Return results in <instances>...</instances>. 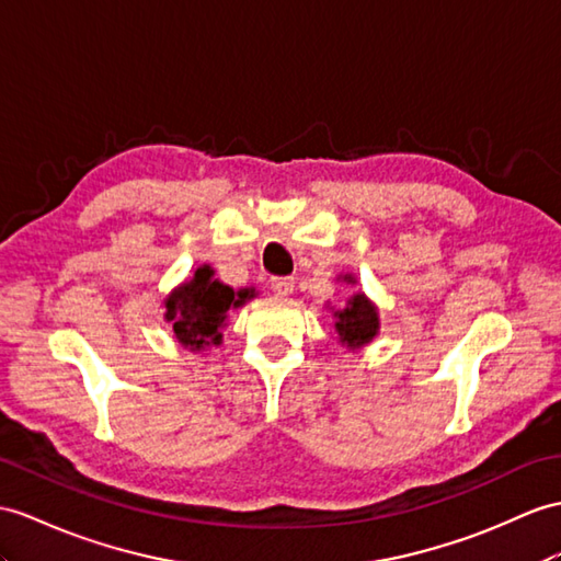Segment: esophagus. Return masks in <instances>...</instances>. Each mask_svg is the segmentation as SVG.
<instances>
[{
  "mask_svg": "<svg viewBox=\"0 0 561 561\" xmlns=\"http://www.w3.org/2000/svg\"><path fill=\"white\" fill-rule=\"evenodd\" d=\"M271 290L278 297H288L295 290V278H271Z\"/></svg>",
  "mask_w": 561,
  "mask_h": 561,
  "instance_id": "esophagus-1",
  "label": "esophagus"
}]
</instances>
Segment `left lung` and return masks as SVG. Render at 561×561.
I'll return each mask as SVG.
<instances>
[{"label": "left lung", "mask_w": 561, "mask_h": 561, "mask_svg": "<svg viewBox=\"0 0 561 561\" xmlns=\"http://www.w3.org/2000/svg\"><path fill=\"white\" fill-rule=\"evenodd\" d=\"M345 283L354 285L357 278L352 273H343ZM335 319V333H337V343L340 347L359 352L362 347L371 345L374 337L380 333V313L374 299H368L364 293H357L354 297L347 299V305L343 309L333 311Z\"/></svg>", "instance_id": "obj_1"}]
</instances>
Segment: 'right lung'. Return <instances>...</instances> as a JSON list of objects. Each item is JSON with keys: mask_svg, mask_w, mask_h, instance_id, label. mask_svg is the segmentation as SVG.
Listing matches in <instances>:
<instances>
[{"mask_svg": "<svg viewBox=\"0 0 561 561\" xmlns=\"http://www.w3.org/2000/svg\"><path fill=\"white\" fill-rule=\"evenodd\" d=\"M256 293L254 288L233 290L230 285L214 278L209 264L197 266L193 278L163 297V319L171 323L178 345L190 352H207L224 343L228 311L242 307Z\"/></svg>", "mask_w": 561, "mask_h": 561, "instance_id": "1", "label": "right lung"}]
</instances>
